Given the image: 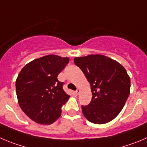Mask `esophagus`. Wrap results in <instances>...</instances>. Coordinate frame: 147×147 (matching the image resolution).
<instances>
[{
    "mask_svg": "<svg viewBox=\"0 0 147 147\" xmlns=\"http://www.w3.org/2000/svg\"><path fill=\"white\" fill-rule=\"evenodd\" d=\"M79 94H80V89H77V90H75V94H76V95H78Z\"/></svg>",
    "mask_w": 147,
    "mask_h": 147,
    "instance_id": "obj_1",
    "label": "esophagus"
}]
</instances>
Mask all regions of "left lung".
Returning a JSON list of instances; mask_svg holds the SVG:
<instances>
[{
  "label": "left lung",
  "instance_id": "8db88e82",
  "mask_svg": "<svg viewBox=\"0 0 147 147\" xmlns=\"http://www.w3.org/2000/svg\"><path fill=\"white\" fill-rule=\"evenodd\" d=\"M74 62L90 83L92 99L82 106L83 115L95 124H105L117 117L130 94L131 79L117 61L100 54L76 57Z\"/></svg>",
  "mask_w": 147,
  "mask_h": 147
}]
</instances>
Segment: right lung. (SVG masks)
I'll list each match as a JSON object with an SVG mask.
<instances>
[{
    "label": "right lung",
    "instance_id": "obj_1",
    "mask_svg": "<svg viewBox=\"0 0 147 147\" xmlns=\"http://www.w3.org/2000/svg\"><path fill=\"white\" fill-rule=\"evenodd\" d=\"M69 58L47 55L26 64L16 80L18 102L22 110L35 123L49 125L61 116L69 96L57 76Z\"/></svg>",
    "mask_w": 147,
    "mask_h": 147
}]
</instances>
